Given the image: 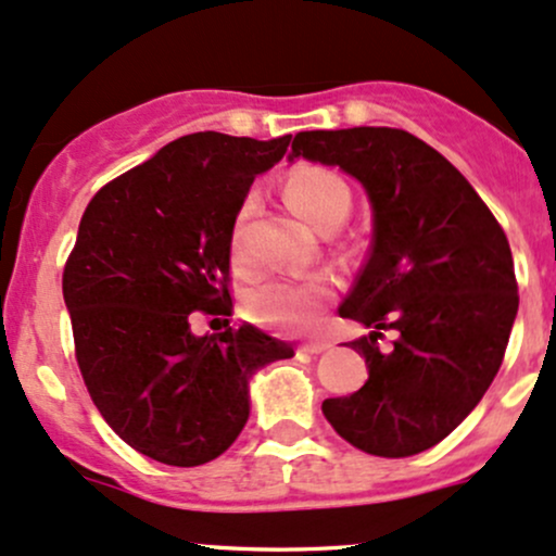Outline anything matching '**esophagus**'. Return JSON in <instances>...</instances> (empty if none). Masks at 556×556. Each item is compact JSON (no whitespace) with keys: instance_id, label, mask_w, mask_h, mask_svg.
<instances>
[{"instance_id":"obj_1","label":"esophagus","mask_w":556,"mask_h":556,"mask_svg":"<svg viewBox=\"0 0 556 556\" xmlns=\"http://www.w3.org/2000/svg\"><path fill=\"white\" fill-rule=\"evenodd\" d=\"M329 343H321V340H314V343H303L298 348V353H306V356H316V353H325Z\"/></svg>"}]
</instances>
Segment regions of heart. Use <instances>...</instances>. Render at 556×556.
Segmentation results:
<instances>
[{
	"instance_id": "b5f03b06",
	"label": "heart",
	"mask_w": 556,
	"mask_h": 556,
	"mask_svg": "<svg viewBox=\"0 0 556 556\" xmlns=\"http://www.w3.org/2000/svg\"><path fill=\"white\" fill-rule=\"evenodd\" d=\"M285 198L292 211L301 213L308 224L325 229L329 224H343L351 211V189L343 176L321 166L295 168L285 181ZM248 205L240 211L231 231V255L240 258V229ZM332 290L319 279L264 277L248 290L245 311L255 325L271 329H303L316 319Z\"/></svg>"
}]
</instances>
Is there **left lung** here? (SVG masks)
<instances>
[{
    "instance_id": "8db88e82",
    "label": "left lung",
    "mask_w": 556,
    "mask_h": 556,
    "mask_svg": "<svg viewBox=\"0 0 556 556\" xmlns=\"http://www.w3.org/2000/svg\"><path fill=\"white\" fill-rule=\"evenodd\" d=\"M340 166L375 211L369 261L340 306L371 327L353 340L369 380L321 404L364 454L414 456L441 443L480 404L504 362L517 277L502 224L446 157L404 129L301 131L292 157ZM395 331L390 352L376 340Z\"/></svg>"
}]
</instances>
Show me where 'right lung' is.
I'll use <instances>...</instances> for the list:
<instances>
[{
    "mask_svg": "<svg viewBox=\"0 0 556 556\" xmlns=\"http://www.w3.org/2000/svg\"><path fill=\"white\" fill-rule=\"evenodd\" d=\"M288 144L189 134L108 181L78 224L63 298L84 386L115 435L163 465L222 456L248 422L250 375L295 353L250 325L189 327L192 311L231 316L235 218Z\"/></svg>",
    "mask_w": 556,
    "mask_h": 556,
    "instance_id": "add662e5",
    "label": "right lung"
}]
</instances>
